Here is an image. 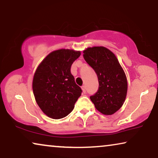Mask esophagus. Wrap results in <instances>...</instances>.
Listing matches in <instances>:
<instances>
[{
    "instance_id": "1",
    "label": "esophagus",
    "mask_w": 158,
    "mask_h": 158,
    "mask_svg": "<svg viewBox=\"0 0 158 158\" xmlns=\"http://www.w3.org/2000/svg\"><path fill=\"white\" fill-rule=\"evenodd\" d=\"M81 89H82V91H83L84 94L86 93V89H85V86H81Z\"/></svg>"
}]
</instances>
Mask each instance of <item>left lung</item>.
I'll list each match as a JSON object with an SVG mask.
<instances>
[{
  "instance_id": "8db88e82",
  "label": "left lung",
  "mask_w": 158,
  "mask_h": 158,
  "mask_svg": "<svg viewBox=\"0 0 158 158\" xmlns=\"http://www.w3.org/2000/svg\"><path fill=\"white\" fill-rule=\"evenodd\" d=\"M84 58L95 71L98 89L90 96L95 108L104 115H112L121 109L126 100L128 82L117 57L104 47H93L84 50Z\"/></svg>"
}]
</instances>
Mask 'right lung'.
Returning <instances> with one entry per match:
<instances>
[{
    "label": "right lung",
    "instance_id": "obj_1",
    "mask_svg": "<svg viewBox=\"0 0 158 158\" xmlns=\"http://www.w3.org/2000/svg\"><path fill=\"white\" fill-rule=\"evenodd\" d=\"M81 52L61 49L52 52L35 72L32 90L35 101L44 114L53 119L62 118L71 113L81 94L71 74V66Z\"/></svg>",
    "mask_w": 158,
    "mask_h": 158
}]
</instances>
